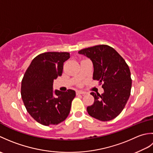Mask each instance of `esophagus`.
Wrapping results in <instances>:
<instances>
[{"mask_svg":"<svg viewBox=\"0 0 153 153\" xmlns=\"http://www.w3.org/2000/svg\"><path fill=\"white\" fill-rule=\"evenodd\" d=\"M86 93L82 91H76V95H85Z\"/></svg>","mask_w":153,"mask_h":153,"instance_id":"esophagus-1","label":"esophagus"}]
</instances>
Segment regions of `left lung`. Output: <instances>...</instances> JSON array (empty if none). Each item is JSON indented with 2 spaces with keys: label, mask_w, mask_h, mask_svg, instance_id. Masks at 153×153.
I'll list each match as a JSON object with an SVG mask.
<instances>
[{
  "label": "left lung",
  "mask_w": 153,
  "mask_h": 153,
  "mask_svg": "<svg viewBox=\"0 0 153 153\" xmlns=\"http://www.w3.org/2000/svg\"><path fill=\"white\" fill-rule=\"evenodd\" d=\"M91 60L94 80L102 83L104 93H91L95 99L87 106L89 114L100 121H109L122 112L130 96L131 73L128 65L116 50L106 45L83 48L78 52Z\"/></svg>",
  "instance_id": "8db88e82"
}]
</instances>
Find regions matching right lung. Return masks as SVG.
<instances>
[{"label": "right lung", "mask_w": 153, "mask_h": 153, "mask_svg": "<svg viewBox=\"0 0 153 153\" xmlns=\"http://www.w3.org/2000/svg\"><path fill=\"white\" fill-rule=\"evenodd\" d=\"M70 53L48 52L39 54L32 60L23 77L21 95L27 111L37 122L44 126L57 125L66 119L71 101L76 97L74 90L53 93V82L61 76L65 61Z\"/></svg>", "instance_id": "obj_1"}]
</instances>
